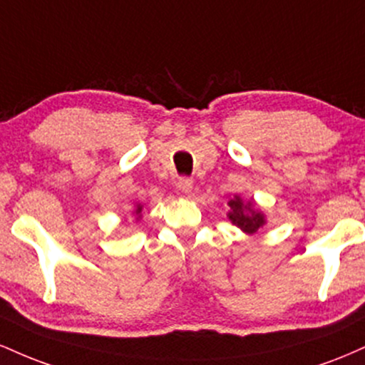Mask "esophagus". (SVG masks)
<instances>
[{"instance_id":"esophagus-1","label":"esophagus","mask_w":365,"mask_h":365,"mask_svg":"<svg viewBox=\"0 0 365 365\" xmlns=\"http://www.w3.org/2000/svg\"><path fill=\"white\" fill-rule=\"evenodd\" d=\"M177 187H178L180 192H183V194H188V192L192 190V187H194V180L188 178V177H182L178 180Z\"/></svg>"}]
</instances>
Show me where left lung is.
<instances>
[{
	"instance_id": "obj_1",
	"label": "left lung",
	"mask_w": 365,
	"mask_h": 365,
	"mask_svg": "<svg viewBox=\"0 0 365 365\" xmlns=\"http://www.w3.org/2000/svg\"><path fill=\"white\" fill-rule=\"evenodd\" d=\"M228 206L232 211L228 212L232 223L238 226L240 230H244L247 233H255L259 228L264 225V216L259 211H254L252 204L242 202L240 197H235L228 202Z\"/></svg>"
}]
</instances>
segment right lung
Here are the masks:
<instances>
[{
    "label": "right lung",
    "mask_w": 365,
    "mask_h": 365,
    "mask_svg": "<svg viewBox=\"0 0 365 365\" xmlns=\"http://www.w3.org/2000/svg\"><path fill=\"white\" fill-rule=\"evenodd\" d=\"M140 211H142V206H137V209H135V215H140Z\"/></svg>",
    "instance_id": "add662e5"
}]
</instances>
